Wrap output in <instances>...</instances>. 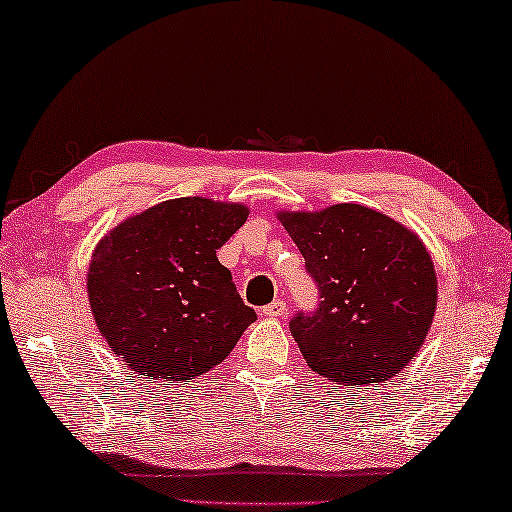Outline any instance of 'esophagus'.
Listing matches in <instances>:
<instances>
[{
  "label": "esophagus",
  "mask_w": 512,
  "mask_h": 512,
  "mask_svg": "<svg viewBox=\"0 0 512 512\" xmlns=\"http://www.w3.org/2000/svg\"><path fill=\"white\" fill-rule=\"evenodd\" d=\"M286 301H281V299H276V301H272L270 306H265L263 308V315H267V317H283L286 315Z\"/></svg>",
  "instance_id": "1"
}]
</instances>
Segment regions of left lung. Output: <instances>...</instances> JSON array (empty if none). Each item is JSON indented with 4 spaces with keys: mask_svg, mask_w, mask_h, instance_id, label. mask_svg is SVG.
Masks as SVG:
<instances>
[{
    "mask_svg": "<svg viewBox=\"0 0 512 512\" xmlns=\"http://www.w3.org/2000/svg\"><path fill=\"white\" fill-rule=\"evenodd\" d=\"M320 290L290 331L308 367L338 385L390 381L424 345L438 306L431 254L417 233L372 208L281 211Z\"/></svg>",
    "mask_w": 512,
    "mask_h": 512,
    "instance_id": "obj_1",
    "label": "left lung"
}]
</instances>
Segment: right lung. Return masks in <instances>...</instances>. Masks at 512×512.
I'll return each instance as SVG.
<instances>
[{"mask_svg":"<svg viewBox=\"0 0 512 512\" xmlns=\"http://www.w3.org/2000/svg\"><path fill=\"white\" fill-rule=\"evenodd\" d=\"M247 215L242 204L179 197L127 217L99 240L88 267L90 308L138 379L206 374L256 320L217 261Z\"/></svg>","mask_w":512,"mask_h":512,"instance_id":"add662e5","label":"right lung"}]
</instances>
